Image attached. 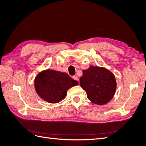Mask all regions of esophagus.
<instances>
[{"instance_id": "1", "label": "esophagus", "mask_w": 146, "mask_h": 146, "mask_svg": "<svg viewBox=\"0 0 146 146\" xmlns=\"http://www.w3.org/2000/svg\"><path fill=\"white\" fill-rule=\"evenodd\" d=\"M72 78H73V79L74 80H77V81H78V80H79L77 76H73Z\"/></svg>"}]
</instances>
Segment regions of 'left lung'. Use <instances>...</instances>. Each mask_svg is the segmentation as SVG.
Wrapping results in <instances>:
<instances>
[{"label": "left lung", "instance_id": "1", "mask_svg": "<svg viewBox=\"0 0 146 146\" xmlns=\"http://www.w3.org/2000/svg\"><path fill=\"white\" fill-rule=\"evenodd\" d=\"M79 80L80 87L93 104H106L115 94L117 87L115 76L104 67L90 66L83 70V75Z\"/></svg>", "mask_w": 146, "mask_h": 146}]
</instances>
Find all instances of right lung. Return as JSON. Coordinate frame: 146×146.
Returning a JSON list of instances; mask_svg holds the SVG:
<instances>
[{"mask_svg": "<svg viewBox=\"0 0 146 146\" xmlns=\"http://www.w3.org/2000/svg\"><path fill=\"white\" fill-rule=\"evenodd\" d=\"M78 82L66 73L46 70L40 72L34 80L36 92L40 98L50 104H56L62 100L67 90Z\"/></svg>", "mask_w": 146, "mask_h": 146, "instance_id": "add662e5", "label": "right lung"}]
</instances>
